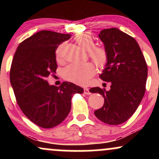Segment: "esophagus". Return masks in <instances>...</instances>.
<instances>
[{
  "instance_id": "34e87169",
  "label": "esophagus",
  "mask_w": 159,
  "mask_h": 159,
  "mask_svg": "<svg viewBox=\"0 0 159 159\" xmlns=\"http://www.w3.org/2000/svg\"><path fill=\"white\" fill-rule=\"evenodd\" d=\"M84 93L86 95H90L91 93L90 92V90H89L88 88H84Z\"/></svg>"
}]
</instances>
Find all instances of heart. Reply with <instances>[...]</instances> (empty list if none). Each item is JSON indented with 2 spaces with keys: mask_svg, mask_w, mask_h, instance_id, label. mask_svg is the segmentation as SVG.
Segmentation results:
<instances>
[{
  "mask_svg": "<svg viewBox=\"0 0 159 159\" xmlns=\"http://www.w3.org/2000/svg\"><path fill=\"white\" fill-rule=\"evenodd\" d=\"M75 40L82 48L88 51V54L98 68L103 69L108 61V54L104 47L94 46L92 36L87 33L77 34ZM56 59L58 62L63 61L62 47L56 51ZM96 72L94 65L87 62L84 63H71L63 69V75L66 80L79 85H86Z\"/></svg>",
  "mask_w": 159,
  "mask_h": 159,
  "instance_id": "obj_1",
  "label": "heart"
}]
</instances>
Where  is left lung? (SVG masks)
Masks as SVG:
<instances>
[{
    "mask_svg": "<svg viewBox=\"0 0 159 159\" xmlns=\"http://www.w3.org/2000/svg\"><path fill=\"white\" fill-rule=\"evenodd\" d=\"M98 37L108 54L99 77L111 85L109 91L98 87L90 90L102 95L105 99L103 106L94 114L103 123L119 125L132 116L143 97L147 65L136 40L119 29H104Z\"/></svg>",
    "mask_w": 159,
    "mask_h": 159,
    "instance_id": "8db88e82",
    "label": "left lung"
}]
</instances>
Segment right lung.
Instances as JSON below:
<instances>
[{
  "mask_svg": "<svg viewBox=\"0 0 159 159\" xmlns=\"http://www.w3.org/2000/svg\"><path fill=\"white\" fill-rule=\"evenodd\" d=\"M70 37L50 30L36 33L20 43L11 65L10 83L18 105L30 121L44 129L61 123L71 110L72 95L84 92L70 82L56 87L46 80L56 72L58 45Z\"/></svg>",
  "mask_w": 159,
  "mask_h": 159,
  "instance_id": "obj_1",
  "label": "right lung"
}]
</instances>
